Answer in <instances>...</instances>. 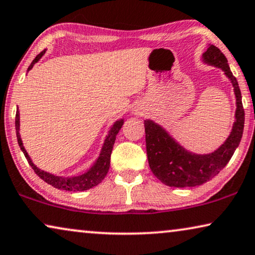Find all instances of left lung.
<instances>
[{"instance_id": "obj_1", "label": "left lung", "mask_w": 255, "mask_h": 255, "mask_svg": "<svg viewBox=\"0 0 255 255\" xmlns=\"http://www.w3.org/2000/svg\"><path fill=\"white\" fill-rule=\"evenodd\" d=\"M202 61L222 69L224 75L230 79L237 107L235 122L230 134L219 148L209 154H195L179 145L161 125L152 120H146V150L149 168L154 176L168 186L191 187L208 182L226 167L243 136L245 113L242 93L237 79L229 68L227 57L219 48L209 45L202 54Z\"/></svg>"}]
</instances>
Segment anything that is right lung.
Wrapping results in <instances>:
<instances>
[{
	"mask_svg": "<svg viewBox=\"0 0 255 255\" xmlns=\"http://www.w3.org/2000/svg\"><path fill=\"white\" fill-rule=\"evenodd\" d=\"M45 49L41 51L38 56H36L34 60L32 61L31 65L28 66L27 71L32 70L33 65H34L36 62H39L40 58H41L43 55L46 53ZM124 123V120L121 119L119 121H116L115 123L110 130L108 131V135L106 136L105 141H103L102 148L100 155L97 158V161L94 162L93 165L88 169V170L85 171L84 173H80V175L77 176H69V177H64V176H57L54 175V173L47 172L45 170H41L39 169L36 165L33 163L31 157L27 154L26 149L23 145V141H21L20 138V133H19V127H20V121H19V112L17 110L16 113V121H14V124H16V133H17V140H18V145H19L21 152L24 153L25 157L28 161L29 165H31L33 170L38 175L40 178L45 180L46 183L49 184V185L56 187V189L60 190H65V191H86L90 190L92 187L97 186L98 184H100L107 173H108L109 167H110V155H112V150L114 147V143H115L116 140V135L119 133V131L121 130L122 125Z\"/></svg>",
	"mask_w": 255,
	"mask_h": 255,
	"instance_id": "add662e5",
	"label": "right lung"
}]
</instances>
